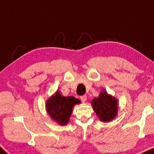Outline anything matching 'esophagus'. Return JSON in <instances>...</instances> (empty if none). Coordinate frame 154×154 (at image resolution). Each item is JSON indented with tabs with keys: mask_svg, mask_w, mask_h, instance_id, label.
I'll return each mask as SVG.
<instances>
[{
	"mask_svg": "<svg viewBox=\"0 0 154 154\" xmlns=\"http://www.w3.org/2000/svg\"><path fill=\"white\" fill-rule=\"evenodd\" d=\"M81 100H82V102H85L86 101V99H87V96L86 95H83V96H81Z\"/></svg>",
	"mask_w": 154,
	"mask_h": 154,
	"instance_id": "esophagus-1",
	"label": "esophagus"
}]
</instances>
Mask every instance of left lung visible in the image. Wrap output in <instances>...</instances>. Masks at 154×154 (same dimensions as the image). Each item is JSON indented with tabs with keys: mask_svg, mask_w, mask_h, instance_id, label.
<instances>
[{
	"mask_svg": "<svg viewBox=\"0 0 154 154\" xmlns=\"http://www.w3.org/2000/svg\"><path fill=\"white\" fill-rule=\"evenodd\" d=\"M91 103L93 110L101 122H110L117 115L118 101L105 90L102 91L99 97L94 98Z\"/></svg>",
	"mask_w": 154,
	"mask_h": 154,
	"instance_id": "left-lung-1",
	"label": "left lung"
}]
</instances>
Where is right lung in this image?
Returning a JSON list of instances; mask_svg holds the SVG:
<instances>
[{
  "mask_svg": "<svg viewBox=\"0 0 154 154\" xmlns=\"http://www.w3.org/2000/svg\"><path fill=\"white\" fill-rule=\"evenodd\" d=\"M80 102L74 97H64L60 94V91H57L46 101V111L59 124L66 125L72 113V108Z\"/></svg>",
  "mask_w": 154,
  "mask_h": 154,
  "instance_id": "add662e5",
  "label": "right lung"
}]
</instances>
